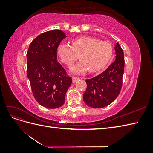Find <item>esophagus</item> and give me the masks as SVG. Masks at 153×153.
Segmentation results:
<instances>
[{
    "instance_id": "34e87169",
    "label": "esophagus",
    "mask_w": 153,
    "mask_h": 153,
    "mask_svg": "<svg viewBox=\"0 0 153 153\" xmlns=\"http://www.w3.org/2000/svg\"><path fill=\"white\" fill-rule=\"evenodd\" d=\"M78 79H79V78L77 77V76H72V80H73V83H75Z\"/></svg>"
}]
</instances>
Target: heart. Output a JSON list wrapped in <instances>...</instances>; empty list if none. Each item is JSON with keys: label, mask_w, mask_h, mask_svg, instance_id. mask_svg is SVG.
<instances>
[{"label": "heart", "mask_w": 153, "mask_h": 153, "mask_svg": "<svg viewBox=\"0 0 153 153\" xmlns=\"http://www.w3.org/2000/svg\"><path fill=\"white\" fill-rule=\"evenodd\" d=\"M57 53L62 62L68 66L80 58L81 61L71 68L73 72L83 73L89 69L90 72L94 73L100 70L108 63L112 57L113 47L106 41L90 37H81L73 40L71 46L59 45Z\"/></svg>", "instance_id": "obj_1"}]
</instances>
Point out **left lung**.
I'll return each instance as SVG.
<instances>
[{
  "label": "left lung",
  "mask_w": 153,
  "mask_h": 153,
  "mask_svg": "<svg viewBox=\"0 0 153 153\" xmlns=\"http://www.w3.org/2000/svg\"><path fill=\"white\" fill-rule=\"evenodd\" d=\"M115 60L99 75L85 80L87 89L83 98L85 103L94 108H101L117 98L123 85L124 68V52L117 43L115 47Z\"/></svg>",
  "instance_id": "obj_1"
}]
</instances>
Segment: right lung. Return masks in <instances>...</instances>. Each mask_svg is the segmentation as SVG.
Instances as JSON below:
<instances>
[{
  "label": "right lung",
  "instance_id": "1",
  "mask_svg": "<svg viewBox=\"0 0 153 153\" xmlns=\"http://www.w3.org/2000/svg\"><path fill=\"white\" fill-rule=\"evenodd\" d=\"M66 37L61 30L43 32L32 41L27 53V77L32 94L46 108L61 106L72 83L71 76L57 61V48Z\"/></svg>",
  "mask_w": 153,
  "mask_h": 153
}]
</instances>
